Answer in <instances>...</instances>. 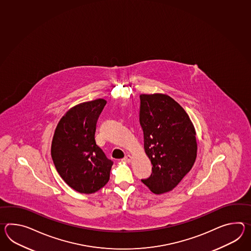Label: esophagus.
Segmentation results:
<instances>
[{
  "mask_svg": "<svg viewBox=\"0 0 251 251\" xmlns=\"http://www.w3.org/2000/svg\"><path fill=\"white\" fill-rule=\"evenodd\" d=\"M123 160L124 162H126V163H130L131 160H132V156H129V155H127V156H125V157L123 158Z\"/></svg>",
  "mask_w": 251,
  "mask_h": 251,
  "instance_id": "esophagus-1",
  "label": "esophagus"
}]
</instances>
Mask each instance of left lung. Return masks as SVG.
I'll list each match as a JSON object with an SVG mask.
<instances>
[{"instance_id": "left-lung-1", "label": "left lung", "mask_w": 251, "mask_h": 251, "mask_svg": "<svg viewBox=\"0 0 251 251\" xmlns=\"http://www.w3.org/2000/svg\"><path fill=\"white\" fill-rule=\"evenodd\" d=\"M139 123L152 174L142 179L151 192L173 190L195 164L197 142L194 124L183 107L163 94L140 95Z\"/></svg>"}]
</instances>
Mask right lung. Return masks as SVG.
I'll return each instance as SVG.
<instances>
[{
  "label": "right lung",
  "instance_id": "add662e5",
  "mask_svg": "<svg viewBox=\"0 0 251 251\" xmlns=\"http://www.w3.org/2000/svg\"><path fill=\"white\" fill-rule=\"evenodd\" d=\"M104 99L72 107L56 126L51 156L62 179L81 194H93L110 179L113 162L96 145V123L106 104Z\"/></svg>",
  "mask_w": 251,
  "mask_h": 251
}]
</instances>
